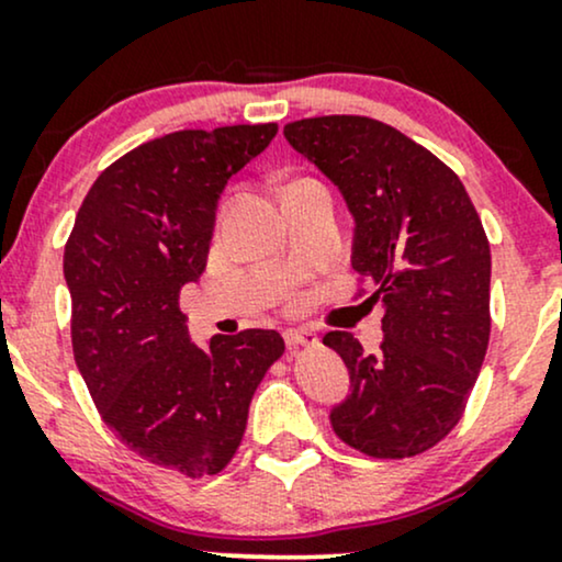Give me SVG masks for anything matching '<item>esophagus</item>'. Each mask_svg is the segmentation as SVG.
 I'll return each instance as SVG.
<instances>
[{"mask_svg":"<svg viewBox=\"0 0 562 562\" xmlns=\"http://www.w3.org/2000/svg\"><path fill=\"white\" fill-rule=\"evenodd\" d=\"M285 344L290 351H295V348H301V346L317 344V335H314L312 330H303V327H299V330H285Z\"/></svg>","mask_w":562,"mask_h":562,"instance_id":"obj_1","label":"esophagus"}]
</instances>
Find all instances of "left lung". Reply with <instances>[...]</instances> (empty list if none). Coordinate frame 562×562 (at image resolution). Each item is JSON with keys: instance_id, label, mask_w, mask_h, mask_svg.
I'll use <instances>...</instances> for the list:
<instances>
[{"instance_id": "obj_1", "label": "left lung", "mask_w": 562, "mask_h": 562, "mask_svg": "<svg viewBox=\"0 0 562 562\" xmlns=\"http://www.w3.org/2000/svg\"><path fill=\"white\" fill-rule=\"evenodd\" d=\"M353 216L351 267L383 303V344L340 353L351 393L333 406L340 441L380 460L436 447L460 423L486 357L492 250L460 177L398 128L367 115H319L285 126Z\"/></svg>"}]
</instances>
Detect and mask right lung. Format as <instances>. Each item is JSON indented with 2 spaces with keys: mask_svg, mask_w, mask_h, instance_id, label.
Segmentation results:
<instances>
[{
  "mask_svg": "<svg viewBox=\"0 0 562 562\" xmlns=\"http://www.w3.org/2000/svg\"><path fill=\"white\" fill-rule=\"evenodd\" d=\"M274 134L277 124L184 128L134 147L97 177L63 256L76 367L102 420L190 479L227 468L250 398L285 351L277 330L200 348L179 308L205 269L224 187Z\"/></svg>",
  "mask_w": 562,
  "mask_h": 562,
  "instance_id": "obj_1",
  "label": "right lung"
}]
</instances>
